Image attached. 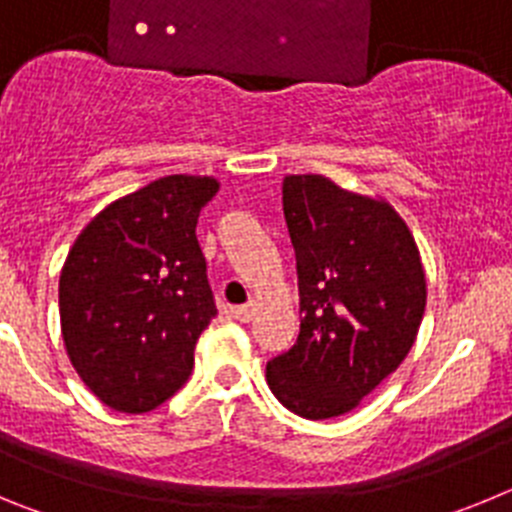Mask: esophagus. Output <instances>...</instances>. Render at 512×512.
<instances>
[{"label": "esophagus", "instance_id": "1", "mask_svg": "<svg viewBox=\"0 0 512 512\" xmlns=\"http://www.w3.org/2000/svg\"><path fill=\"white\" fill-rule=\"evenodd\" d=\"M235 318L241 320V323H248V320H253V315H256V302H248V305H241L235 307Z\"/></svg>", "mask_w": 512, "mask_h": 512}]
</instances>
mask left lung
<instances>
[{"mask_svg": "<svg viewBox=\"0 0 512 512\" xmlns=\"http://www.w3.org/2000/svg\"><path fill=\"white\" fill-rule=\"evenodd\" d=\"M295 246L300 336L266 364L284 408L307 420L354 410L413 348L425 312V271L413 233L390 202L320 174L284 176Z\"/></svg>", "mask_w": 512, "mask_h": 512, "instance_id": "8db88e82", "label": "left lung"}]
</instances>
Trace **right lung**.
Segmentation results:
<instances>
[{"label": "right lung", "mask_w": 512, "mask_h": 512, "mask_svg": "<svg viewBox=\"0 0 512 512\" xmlns=\"http://www.w3.org/2000/svg\"><path fill=\"white\" fill-rule=\"evenodd\" d=\"M220 189L174 174L104 207L71 246L58 282L66 354L112 410L148 413L189 379L217 315L197 217Z\"/></svg>", "instance_id": "add662e5"}]
</instances>
